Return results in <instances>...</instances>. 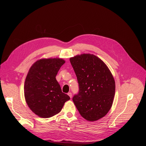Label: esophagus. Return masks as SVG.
Wrapping results in <instances>:
<instances>
[{
	"instance_id": "obj_1",
	"label": "esophagus",
	"mask_w": 146,
	"mask_h": 146,
	"mask_svg": "<svg viewBox=\"0 0 146 146\" xmlns=\"http://www.w3.org/2000/svg\"><path fill=\"white\" fill-rule=\"evenodd\" d=\"M68 95L69 96V97L70 98H72V93L70 92H68Z\"/></svg>"
}]
</instances>
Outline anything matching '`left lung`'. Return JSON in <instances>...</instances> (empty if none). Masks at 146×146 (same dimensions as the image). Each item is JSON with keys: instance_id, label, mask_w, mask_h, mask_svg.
Listing matches in <instances>:
<instances>
[{"instance_id": "obj_1", "label": "left lung", "mask_w": 146, "mask_h": 146, "mask_svg": "<svg viewBox=\"0 0 146 146\" xmlns=\"http://www.w3.org/2000/svg\"><path fill=\"white\" fill-rule=\"evenodd\" d=\"M77 76L79 91L73 101L80 115L95 121L110 110L115 95L114 77L108 67L98 56L82 54L70 58Z\"/></svg>"}]
</instances>
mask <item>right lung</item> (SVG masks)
<instances>
[{"instance_id":"right-lung-1","label":"right lung","mask_w":146,"mask_h":146,"mask_svg":"<svg viewBox=\"0 0 146 146\" xmlns=\"http://www.w3.org/2000/svg\"><path fill=\"white\" fill-rule=\"evenodd\" d=\"M61 58L41 59L31 67L24 84V95L30 109L38 117L50 118L59 113L70 97L62 92L56 80Z\"/></svg>"}]
</instances>
